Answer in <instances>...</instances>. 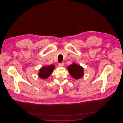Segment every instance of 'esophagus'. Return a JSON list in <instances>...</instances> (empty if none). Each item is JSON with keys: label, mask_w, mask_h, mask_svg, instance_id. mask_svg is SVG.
I'll return each instance as SVG.
<instances>
[{"label": "esophagus", "mask_w": 123, "mask_h": 123, "mask_svg": "<svg viewBox=\"0 0 123 123\" xmlns=\"http://www.w3.org/2000/svg\"><path fill=\"white\" fill-rule=\"evenodd\" d=\"M64 65V63L63 62H62L59 64V67H63Z\"/></svg>", "instance_id": "esophagus-1"}]
</instances>
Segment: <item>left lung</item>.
Listing matches in <instances>:
<instances>
[{
	"label": "left lung",
	"mask_w": 123,
	"mask_h": 123,
	"mask_svg": "<svg viewBox=\"0 0 123 123\" xmlns=\"http://www.w3.org/2000/svg\"><path fill=\"white\" fill-rule=\"evenodd\" d=\"M67 69L70 75L75 79H79L84 75L83 68L76 63H72Z\"/></svg>",
	"instance_id": "left-lung-1"
}]
</instances>
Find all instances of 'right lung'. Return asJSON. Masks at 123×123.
Listing matches in <instances>:
<instances>
[{"label":"right lung","mask_w":123,"mask_h":123,"mask_svg":"<svg viewBox=\"0 0 123 123\" xmlns=\"http://www.w3.org/2000/svg\"><path fill=\"white\" fill-rule=\"evenodd\" d=\"M54 69L55 66L52 64L45 66L40 69L38 76L42 79H46L51 75Z\"/></svg>","instance_id":"obj_1"}]
</instances>
